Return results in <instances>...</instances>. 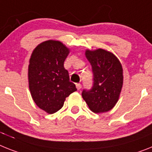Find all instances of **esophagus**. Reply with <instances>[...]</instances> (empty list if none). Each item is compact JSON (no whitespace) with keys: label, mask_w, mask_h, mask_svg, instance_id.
I'll use <instances>...</instances> for the list:
<instances>
[{"label":"esophagus","mask_w":152,"mask_h":152,"mask_svg":"<svg viewBox=\"0 0 152 152\" xmlns=\"http://www.w3.org/2000/svg\"><path fill=\"white\" fill-rule=\"evenodd\" d=\"M76 88H77V90H80V89L81 88V84H80V83H77V84H76Z\"/></svg>","instance_id":"obj_1"}]
</instances>
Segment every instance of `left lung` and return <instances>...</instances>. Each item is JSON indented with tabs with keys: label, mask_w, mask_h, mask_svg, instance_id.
Segmentation results:
<instances>
[{
	"label": "left lung",
	"mask_w": 152,
	"mask_h": 152,
	"mask_svg": "<svg viewBox=\"0 0 152 152\" xmlns=\"http://www.w3.org/2000/svg\"><path fill=\"white\" fill-rule=\"evenodd\" d=\"M85 56L93 72V86L84 89L82 98L94 113L110 111L118 101L123 85L121 64L115 54L104 50H87Z\"/></svg>",
	"instance_id": "8db88e82"
}]
</instances>
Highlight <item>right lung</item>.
<instances>
[{
  "label": "right lung",
  "instance_id": "right-lung-1",
  "mask_svg": "<svg viewBox=\"0 0 152 152\" xmlns=\"http://www.w3.org/2000/svg\"><path fill=\"white\" fill-rule=\"evenodd\" d=\"M68 54L69 49L61 42L49 40L37 45L30 58V91L34 102L47 113L59 111L65 98L77 91L64 67Z\"/></svg>",
  "mask_w": 152,
  "mask_h": 152
}]
</instances>
